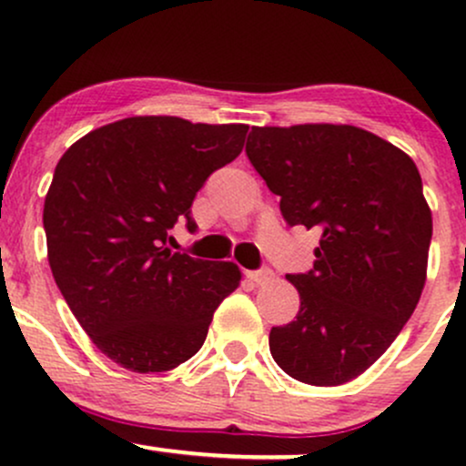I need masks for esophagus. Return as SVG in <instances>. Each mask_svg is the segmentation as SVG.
I'll use <instances>...</instances> for the list:
<instances>
[{
    "label": "esophagus",
    "mask_w": 466,
    "mask_h": 466,
    "mask_svg": "<svg viewBox=\"0 0 466 466\" xmlns=\"http://www.w3.org/2000/svg\"><path fill=\"white\" fill-rule=\"evenodd\" d=\"M248 278L254 285H267V282L274 280V271L269 269V267H265V269H258V271H249Z\"/></svg>",
    "instance_id": "1"
}]
</instances>
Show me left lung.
<instances>
[{"label":"left lung","instance_id":"8db88e82","mask_svg":"<svg viewBox=\"0 0 466 466\" xmlns=\"http://www.w3.org/2000/svg\"><path fill=\"white\" fill-rule=\"evenodd\" d=\"M245 153L289 226L319 232L313 269L287 276L300 311L271 329V357L309 386H341L388 350L420 300L431 210L419 168L350 125L251 127Z\"/></svg>","mask_w":466,"mask_h":466}]
</instances>
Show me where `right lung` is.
I'll return each instance as SVG.
<instances>
[{
	"label": "right lung",
	"mask_w": 466,
	"mask_h": 466,
	"mask_svg": "<svg viewBox=\"0 0 466 466\" xmlns=\"http://www.w3.org/2000/svg\"><path fill=\"white\" fill-rule=\"evenodd\" d=\"M248 125L136 116L100 127L58 159L46 195L47 260L74 318L131 372H164L206 341L240 285L234 263L166 248L168 229L217 168L243 151Z\"/></svg>",
	"instance_id": "1"
}]
</instances>
